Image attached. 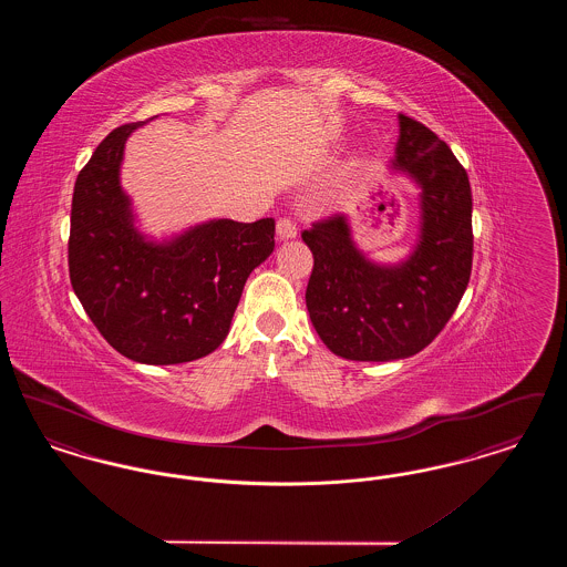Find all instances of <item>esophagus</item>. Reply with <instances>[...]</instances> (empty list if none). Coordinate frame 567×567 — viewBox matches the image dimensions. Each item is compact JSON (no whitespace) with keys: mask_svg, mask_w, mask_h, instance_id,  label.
Instances as JSON below:
<instances>
[{"mask_svg":"<svg viewBox=\"0 0 567 567\" xmlns=\"http://www.w3.org/2000/svg\"><path fill=\"white\" fill-rule=\"evenodd\" d=\"M276 236L278 240H293L297 236V227L291 218H278L276 223Z\"/></svg>","mask_w":567,"mask_h":567,"instance_id":"1","label":"esophagus"}]
</instances>
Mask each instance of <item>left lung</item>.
<instances>
[{
    "instance_id": "8db88e82",
    "label": "left lung",
    "mask_w": 567,
    "mask_h": 567,
    "mask_svg": "<svg viewBox=\"0 0 567 567\" xmlns=\"http://www.w3.org/2000/svg\"><path fill=\"white\" fill-rule=\"evenodd\" d=\"M391 172L419 187V238L400 264H377L352 240L349 216L315 223L301 238L315 257L306 306L324 347L351 361H395L444 329L472 271V190L453 151L400 114Z\"/></svg>"
}]
</instances>
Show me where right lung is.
<instances>
[{"label":"right lung","mask_w":567,"mask_h":567,"mask_svg":"<svg viewBox=\"0 0 567 567\" xmlns=\"http://www.w3.org/2000/svg\"><path fill=\"white\" fill-rule=\"evenodd\" d=\"M144 121L110 132L74 185L70 280L114 351L174 365L220 347L246 278L274 250V218H213L155 240L135 225L121 187L125 142Z\"/></svg>","instance_id":"1"}]
</instances>
